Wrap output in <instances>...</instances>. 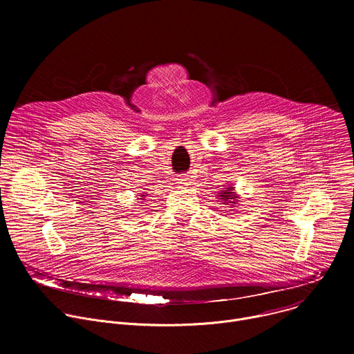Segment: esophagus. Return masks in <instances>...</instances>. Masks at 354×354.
Returning <instances> with one entry per match:
<instances>
[{
    "mask_svg": "<svg viewBox=\"0 0 354 354\" xmlns=\"http://www.w3.org/2000/svg\"><path fill=\"white\" fill-rule=\"evenodd\" d=\"M178 183H179L180 186H189V185L192 183V179H190L189 175H182V176L178 178Z\"/></svg>",
    "mask_w": 354,
    "mask_h": 354,
    "instance_id": "34e87169",
    "label": "esophagus"
}]
</instances>
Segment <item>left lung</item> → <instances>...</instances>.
<instances>
[{"label":"left lung","instance_id":"8db88e82","mask_svg":"<svg viewBox=\"0 0 354 354\" xmlns=\"http://www.w3.org/2000/svg\"><path fill=\"white\" fill-rule=\"evenodd\" d=\"M218 197L224 201V205L228 203V205L234 206V205H236V201H239L236 193L234 192V186H228V187H225V190H221Z\"/></svg>","mask_w":354,"mask_h":354}]
</instances>
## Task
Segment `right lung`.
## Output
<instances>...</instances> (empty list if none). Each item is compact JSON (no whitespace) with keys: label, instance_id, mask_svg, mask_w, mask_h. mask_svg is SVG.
I'll return each instance as SVG.
<instances>
[{"label":"right lung","instance_id":"right-lung-1","mask_svg":"<svg viewBox=\"0 0 354 354\" xmlns=\"http://www.w3.org/2000/svg\"><path fill=\"white\" fill-rule=\"evenodd\" d=\"M147 194H148V193H144V194H141V196H140V198H141V200H144V198H142V197H145V196H147Z\"/></svg>","mask_w":354,"mask_h":354}]
</instances>
